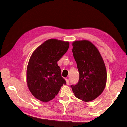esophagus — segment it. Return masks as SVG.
Wrapping results in <instances>:
<instances>
[{
  "instance_id": "34e87169",
  "label": "esophagus",
  "mask_w": 127,
  "mask_h": 127,
  "mask_svg": "<svg viewBox=\"0 0 127 127\" xmlns=\"http://www.w3.org/2000/svg\"><path fill=\"white\" fill-rule=\"evenodd\" d=\"M66 83L67 85H69V80L67 78H66Z\"/></svg>"
}]
</instances>
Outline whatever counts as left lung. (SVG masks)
Returning <instances> with one entry per match:
<instances>
[{"label": "left lung", "instance_id": "obj_1", "mask_svg": "<svg viewBox=\"0 0 127 127\" xmlns=\"http://www.w3.org/2000/svg\"><path fill=\"white\" fill-rule=\"evenodd\" d=\"M72 51L79 74L78 83L71 85L75 96L84 102L98 97L106 85V70L96 47L87 40L72 43Z\"/></svg>", "mask_w": 127, "mask_h": 127}]
</instances>
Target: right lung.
<instances>
[{"mask_svg": "<svg viewBox=\"0 0 127 127\" xmlns=\"http://www.w3.org/2000/svg\"><path fill=\"white\" fill-rule=\"evenodd\" d=\"M69 47V42L49 39L37 47L31 56L26 70L27 84L31 93L39 100L43 102L52 100L61 87L66 84L57 61Z\"/></svg>", "mask_w": 127, "mask_h": 127, "instance_id": "1", "label": "right lung"}]
</instances>
